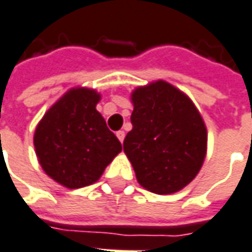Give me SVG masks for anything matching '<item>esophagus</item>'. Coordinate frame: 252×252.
<instances>
[{
    "label": "esophagus",
    "mask_w": 252,
    "mask_h": 252,
    "mask_svg": "<svg viewBox=\"0 0 252 252\" xmlns=\"http://www.w3.org/2000/svg\"><path fill=\"white\" fill-rule=\"evenodd\" d=\"M117 138H118V141H120V142L123 143L124 142V138H126V132H124V131H117Z\"/></svg>",
    "instance_id": "1"
}]
</instances>
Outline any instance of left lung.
<instances>
[{
  "label": "left lung",
  "mask_w": 252,
  "mask_h": 252,
  "mask_svg": "<svg viewBox=\"0 0 252 252\" xmlns=\"http://www.w3.org/2000/svg\"><path fill=\"white\" fill-rule=\"evenodd\" d=\"M132 129L124 152L141 186L159 195L177 192L199 173L208 131L201 113L184 92L155 81L131 93Z\"/></svg>",
  "instance_id": "left-lung-1"
}]
</instances>
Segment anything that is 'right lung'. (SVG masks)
Here are the masks:
<instances>
[{"instance_id": "right-lung-1", "label": "right lung", "mask_w": 252, "mask_h": 252, "mask_svg": "<svg viewBox=\"0 0 252 252\" xmlns=\"http://www.w3.org/2000/svg\"><path fill=\"white\" fill-rule=\"evenodd\" d=\"M100 93L76 86L46 111L33 143L41 169L66 188L96 183L121 152V143L96 110Z\"/></svg>"}]
</instances>
